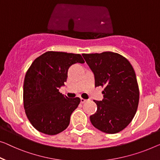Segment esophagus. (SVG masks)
Returning a JSON list of instances; mask_svg holds the SVG:
<instances>
[{"label": "esophagus", "instance_id": "34e87169", "mask_svg": "<svg viewBox=\"0 0 160 160\" xmlns=\"http://www.w3.org/2000/svg\"><path fill=\"white\" fill-rule=\"evenodd\" d=\"M87 101V100H85V99H84V98H80V102L82 103H85V102H86Z\"/></svg>", "mask_w": 160, "mask_h": 160}]
</instances>
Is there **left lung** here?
I'll use <instances>...</instances> for the list:
<instances>
[{
  "instance_id": "1",
  "label": "left lung",
  "mask_w": 160,
  "mask_h": 160,
  "mask_svg": "<svg viewBox=\"0 0 160 160\" xmlns=\"http://www.w3.org/2000/svg\"><path fill=\"white\" fill-rule=\"evenodd\" d=\"M82 55L94 74L95 87H105L103 99L94 101L97 111L90 116L92 124L106 133L121 132L132 121L139 105V86L132 65L112 52Z\"/></svg>"
}]
</instances>
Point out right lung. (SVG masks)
Masks as SVG:
<instances>
[{
	"label": "right lung",
	"instance_id": "obj_1",
	"mask_svg": "<svg viewBox=\"0 0 160 160\" xmlns=\"http://www.w3.org/2000/svg\"><path fill=\"white\" fill-rule=\"evenodd\" d=\"M84 63L80 54L47 52L37 57L26 73L23 106L32 125L45 134L55 135L70 124L79 98H68L59 92L65 85L70 67Z\"/></svg>",
	"mask_w": 160,
	"mask_h": 160
}]
</instances>
